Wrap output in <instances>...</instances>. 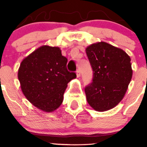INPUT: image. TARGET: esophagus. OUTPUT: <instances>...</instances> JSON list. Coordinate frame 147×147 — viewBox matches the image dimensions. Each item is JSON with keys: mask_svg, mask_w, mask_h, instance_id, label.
Instances as JSON below:
<instances>
[{"mask_svg": "<svg viewBox=\"0 0 147 147\" xmlns=\"http://www.w3.org/2000/svg\"><path fill=\"white\" fill-rule=\"evenodd\" d=\"M76 76H77V77H79V76H80V75H81V71H80V69H77V71H76Z\"/></svg>", "mask_w": 147, "mask_h": 147, "instance_id": "1", "label": "esophagus"}]
</instances>
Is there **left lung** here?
Segmentation results:
<instances>
[{
  "mask_svg": "<svg viewBox=\"0 0 147 147\" xmlns=\"http://www.w3.org/2000/svg\"><path fill=\"white\" fill-rule=\"evenodd\" d=\"M86 53L93 71L92 82L84 89L87 103L97 111L111 109L122 100L131 81L130 56L103 41L88 46Z\"/></svg>",
  "mask_w": 147,
  "mask_h": 147,
  "instance_id": "left-lung-1",
  "label": "left lung"
}]
</instances>
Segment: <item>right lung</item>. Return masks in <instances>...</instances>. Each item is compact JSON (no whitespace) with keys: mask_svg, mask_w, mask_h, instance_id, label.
Segmentation results:
<instances>
[{"mask_svg":"<svg viewBox=\"0 0 147 147\" xmlns=\"http://www.w3.org/2000/svg\"><path fill=\"white\" fill-rule=\"evenodd\" d=\"M68 59L57 47L44 45L21 62L18 79L25 98L38 109L52 112L60 107L68 83L76 77L67 70Z\"/></svg>","mask_w":147,"mask_h":147,"instance_id":"obj_1","label":"right lung"}]
</instances>
